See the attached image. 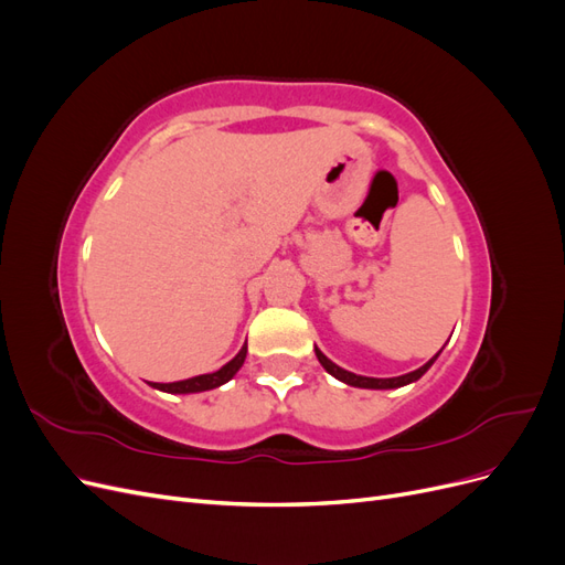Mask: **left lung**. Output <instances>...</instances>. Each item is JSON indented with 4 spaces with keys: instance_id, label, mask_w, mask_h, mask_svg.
<instances>
[{
    "instance_id": "8db88e82",
    "label": "left lung",
    "mask_w": 565,
    "mask_h": 565,
    "mask_svg": "<svg viewBox=\"0 0 565 565\" xmlns=\"http://www.w3.org/2000/svg\"><path fill=\"white\" fill-rule=\"evenodd\" d=\"M440 353V351H438ZM438 353L431 358L429 363H424L419 370H415V372H407V374H401V377H388V380H377V377H361V374H353V372H349V370H344V367H339V365H334L328 355H324L320 349H316V355H318V361H320V365L328 370L332 377H337L339 382H344V384H349V386H358V388H398V386H405V384H409V382H417L422 374L429 370L431 365H434V361L438 358Z\"/></svg>"
}]
</instances>
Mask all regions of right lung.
Returning a JSON list of instances; mask_svg holds the SVG:
<instances>
[{
  "instance_id": "1",
  "label": "right lung",
  "mask_w": 565,
  "mask_h": 565,
  "mask_svg": "<svg viewBox=\"0 0 565 565\" xmlns=\"http://www.w3.org/2000/svg\"><path fill=\"white\" fill-rule=\"evenodd\" d=\"M245 355H247V344L241 349L231 363H226L221 370L210 372V374H198V377L191 380H183V382H172V384H156V382H148L152 388H160L167 393H200V391H210L216 388L221 384H226L228 380L235 377V372L243 367L245 363Z\"/></svg>"
}]
</instances>
